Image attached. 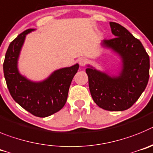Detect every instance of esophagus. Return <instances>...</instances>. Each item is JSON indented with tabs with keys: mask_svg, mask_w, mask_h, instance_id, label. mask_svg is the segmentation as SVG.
<instances>
[{
	"mask_svg": "<svg viewBox=\"0 0 153 153\" xmlns=\"http://www.w3.org/2000/svg\"><path fill=\"white\" fill-rule=\"evenodd\" d=\"M78 63H79L80 66H85V65L87 64V59H85V58H82V59H80L79 61H78Z\"/></svg>",
	"mask_w": 153,
	"mask_h": 153,
	"instance_id": "34e87169",
	"label": "esophagus"
}]
</instances>
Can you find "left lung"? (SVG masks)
<instances>
[{
    "instance_id": "left-lung-1",
    "label": "left lung",
    "mask_w": 153,
    "mask_h": 153,
    "mask_svg": "<svg viewBox=\"0 0 153 153\" xmlns=\"http://www.w3.org/2000/svg\"><path fill=\"white\" fill-rule=\"evenodd\" d=\"M115 38L101 42L120 59L117 75L96 69L88 65L86 73L94 101L106 111H122L134 104L144 91L149 78V57L143 44L125 27L110 22Z\"/></svg>"
}]
</instances>
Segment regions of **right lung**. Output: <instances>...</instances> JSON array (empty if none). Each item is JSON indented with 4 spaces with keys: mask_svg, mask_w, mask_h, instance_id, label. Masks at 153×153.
I'll list each match as a JSON object with an SVG mask.
<instances>
[{
    "mask_svg": "<svg viewBox=\"0 0 153 153\" xmlns=\"http://www.w3.org/2000/svg\"><path fill=\"white\" fill-rule=\"evenodd\" d=\"M35 29L20 33L10 44L3 65L4 74L10 95L19 105L39 117H46L59 111L66 103L68 90L78 71V63L55 70L46 79L34 82L20 74L18 60L27 34Z\"/></svg>",
    "mask_w": 153,
    "mask_h": 153,
    "instance_id": "right-lung-1",
    "label": "right lung"
}]
</instances>
